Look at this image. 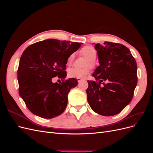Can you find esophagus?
Here are the masks:
<instances>
[{"mask_svg":"<svg viewBox=\"0 0 153 153\" xmlns=\"http://www.w3.org/2000/svg\"><path fill=\"white\" fill-rule=\"evenodd\" d=\"M76 80H77V81H78V83H80L81 81H82L84 79H82V78H77Z\"/></svg>","mask_w":153,"mask_h":153,"instance_id":"34e87169","label":"esophagus"}]
</instances>
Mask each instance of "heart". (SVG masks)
Segmentation results:
<instances>
[{"label": "heart", "instance_id": "heart-1", "mask_svg": "<svg viewBox=\"0 0 153 153\" xmlns=\"http://www.w3.org/2000/svg\"><path fill=\"white\" fill-rule=\"evenodd\" d=\"M80 53L84 55L87 59V61L85 64V66H90L93 68L95 66L94 60L97 56V51L92 46H85L83 47L80 50ZM74 59H75V54L72 53L68 57L67 59V65L70 66L72 64ZM89 73V68L84 69H76L70 68L68 71V76L69 78H84Z\"/></svg>", "mask_w": 153, "mask_h": 153}]
</instances>
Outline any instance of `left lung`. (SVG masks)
<instances>
[{
    "mask_svg": "<svg viewBox=\"0 0 153 153\" xmlns=\"http://www.w3.org/2000/svg\"><path fill=\"white\" fill-rule=\"evenodd\" d=\"M100 66L88 80L87 101L104 116L118 114L131 102L137 84V65L130 50L122 44L105 41L95 45ZM103 81L104 85L100 84Z\"/></svg>",
    "mask_w": 153,
    "mask_h": 153,
    "instance_id": "left-lung-1",
    "label": "left lung"
}]
</instances>
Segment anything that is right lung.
<instances>
[{
	"mask_svg": "<svg viewBox=\"0 0 153 153\" xmlns=\"http://www.w3.org/2000/svg\"><path fill=\"white\" fill-rule=\"evenodd\" d=\"M82 44L48 39L30 45L23 52L18 68L19 94L32 114L51 119L64 112L69 91L78 85L75 78L64 80L67 59ZM57 76L61 84L52 82Z\"/></svg>",
	"mask_w": 153,
	"mask_h": 153,
	"instance_id": "right-lung-1",
	"label": "right lung"
}]
</instances>
